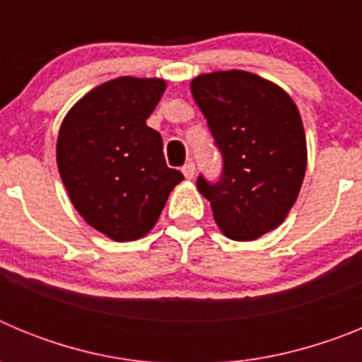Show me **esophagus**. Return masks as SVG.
I'll list each match as a JSON object with an SVG mask.
<instances>
[{
    "label": "esophagus",
    "instance_id": "esophagus-1",
    "mask_svg": "<svg viewBox=\"0 0 362 362\" xmlns=\"http://www.w3.org/2000/svg\"><path fill=\"white\" fill-rule=\"evenodd\" d=\"M181 172H183L185 177L192 179V177H194V174H196V165H194V163H192V161L185 163L183 168H181Z\"/></svg>",
    "mask_w": 362,
    "mask_h": 362
}]
</instances>
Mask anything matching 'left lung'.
<instances>
[{"instance_id":"1","label":"left lung","mask_w":362,"mask_h":362,"mask_svg":"<svg viewBox=\"0 0 362 362\" xmlns=\"http://www.w3.org/2000/svg\"><path fill=\"white\" fill-rule=\"evenodd\" d=\"M223 168L197 177L226 238L254 241L279 226L299 196L306 137L299 110L274 83L243 70L197 76L190 85Z\"/></svg>"}]
</instances>
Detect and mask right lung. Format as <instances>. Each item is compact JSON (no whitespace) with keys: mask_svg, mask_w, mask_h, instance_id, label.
<instances>
[{"mask_svg":"<svg viewBox=\"0 0 362 362\" xmlns=\"http://www.w3.org/2000/svg\"><path fill=\"white\" fill-rule=\"evenodd\" d=\"M165 86L163 79H112L79 99L59 129L57 166L70 201L114 241L150 232L183 181L166 166L161 134L146 127Z\"/></svg>","mask_w":362,"mask_h":362,"instance_id":"obj_1","label":"right lung"}]
</instances>
